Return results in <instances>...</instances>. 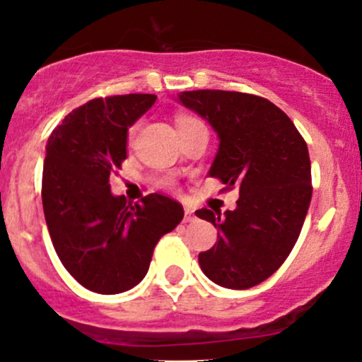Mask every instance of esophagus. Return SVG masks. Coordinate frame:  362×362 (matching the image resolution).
<instances>
[{
    "instance_id": "1",
    "label": "esophagus",
    "mask_w": 362,
    "mask_h": 362,
    "mask_svg": "<svg viewBox=\"0 0 362 362\" xmlns=\"http://www.w3.org/2000/svg\"><path fill=\"white\" fill-rule=\"evenodd\" d=\"M196 218V214H194V210H192L191 206H185V210H184V221L185 222H192Z\"/></svg>"
}]
</instances>
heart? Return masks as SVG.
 I'll return each mask as SVG.
<instances>
[{
	"mask_svg": "<svg viewBox=\"0 0 362 362\" xmlns=\"http://www.w3.org/2000/svg\"><path fill=\"white\" fill-rule=\"evenodd\" d=\"M192 122H198L196 119H189V117H184V119H180V126H185V124H192ZM138 131V126H133L129 131V138H134V134H136Z\"/></svg>",
	"mask_w": 362,
	"mask_h": 362,
	"instance_id": "b5f03b06",
	"label": "heart"
}]
</instances>
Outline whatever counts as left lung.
<instances>
[{"label":"left lung","instance_id":"8db88e82","mask_svg":"<svg viewBox=\"0 0 362 362\" xmlns=\"http://www.w3.org/2000/svg\"><path fill=\"white\" fill-rule=\"evenodd\" d=\"M177 101L203 117L218 148L208 175L238 187L235 210H196L218 229L198 257L226 289H250L282 266L301 233L312 199L308 147L293 120L264 98L231 90H185Z\"/></svg>","mask_w":362,"mask_h":362}]
</instances>
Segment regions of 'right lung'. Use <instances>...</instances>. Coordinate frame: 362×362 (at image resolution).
<instances>
[{"label":"right lung","mask_w":362,"mask_h":362,"mask_svg":"<svg viewBox=\"0 0 362 362\" xmlns=\"http://www.w3.org/2000/svg\"><path fill=\"white\" fill-rule=\"evenodd\" d=\"M154 103V94L90 100L47 141L42 202L50 240L69 275L93 293L138 286L156 243L184 218L168 196L133 204L110 191V173L127 158V129Z\"/></svg>","instance_id":"right-lung-1"}]
</instances>
